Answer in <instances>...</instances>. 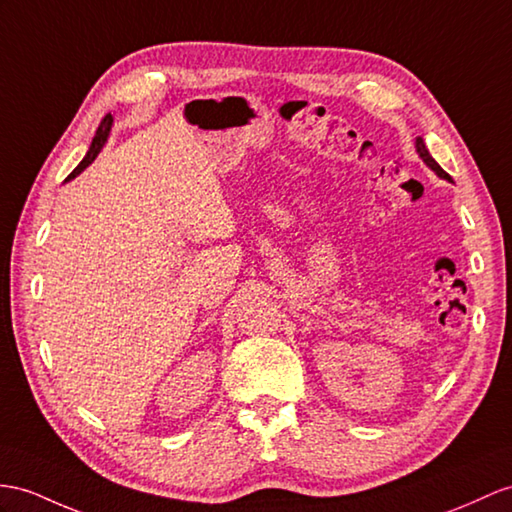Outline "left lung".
I'll return each instance as SVG.
<instances>
[{"label": "left lung", "mask_w": 512, "mask_h": 512, "mask_svg": "<svg viewBox=\"0 0 512 512\" xmlns=\"http://www.w3.org/2000/svg\"><path fill=\"white\" fill-rule=\"evenodd\" d=\"M415 147H417V154L421 156V160L426 162V165L436 173V176L439 178H443V180H450V176H447V173L441 169V165L439 162H436L432 156H430V152H428V147H426V143H423V139L421 136H417V143H415Z\"/></svg>", "instance_id": "left-lung-1"}]
</instances>
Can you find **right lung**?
Wrapping results in <instances>:
<instances>
[{
  "instance_id": "right-lung-1",
  "label": "right lung",
  "mask_w": 512,
  "mask_h": 512,
  "mask_svg": "<svg viewBox=\"0 0 512 512\" xmlns=\"http://www.w3.org/2000/svg\"><path fill=\"white\" fill-rule=\"evenodd\" d=\"M110 126H112V115H106V117L102 119V123H99V128H97V132H95V139H93V143H91V147H89V152H86V156L82 158L80 165L69 173V178H67V180L80 176V173H82L86 167H89L91 162L97 158V154L102 152V147H104V143H106V139H108Z\"/></svg>"
}]
</instances>
